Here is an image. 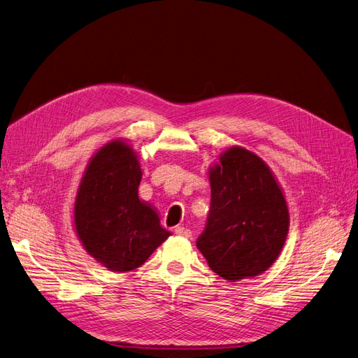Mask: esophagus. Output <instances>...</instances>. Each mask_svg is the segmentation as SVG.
Wrapping results in <instances>:
<instances>
[{
  "label": "esophagus",
  "mask_w": 358,
  "mask_h": 358,
  "mask_svg": "<svg viewBox=\"0 0 358 358\" xmlns=\"http://www.w3.org/2000/svg\"><path fill=\"white\" fill-rule=\"evenodd\" d=\"M175 233L179 234V236H183V237H189L191 236V230L187 229V227H176L175 229Z\"/></svg>",
  "instance_id": "1"
}]
</instances>
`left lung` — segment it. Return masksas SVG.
<instances>
[{"instance_id":"left-lung-1","label":"left lung","mask_w":358,"mask_h":358,"mask_svg":"<svg viewBox=\"0 0 358 358\" xmlns=\"http://www.w3.org/2000/svg\"><path fill=\"white\" fill-rule=\"evenodd\" d=\"M210 210L197 248L216 275L236 282L272 266L282 251L289 212L272 170L233 146L209 169Z\"/></svg>"}]
</instances>
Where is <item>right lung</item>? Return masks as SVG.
<instances>
[{"label":"right lung","mask_w":358,"mask_h":358,"mask_svg":"<svg viewBox=\"0 0 358 358\" xmlns=\"http://www.w3.org/2000/svg\"><path fill=\"white\" fill-rule=\"evenodd\" d=\"M142 169L124 140H112L88 162L74 200V229L92 258L110 272L142 266L170 233L138 199Z\"/></svg>","instance_id":"1"}]
</instances>
